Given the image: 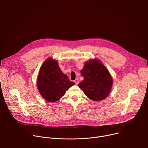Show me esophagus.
<instances>
[{
    "label": "esophagus",
    "mask_w": 148,
    "mask_h": 148,
    "mask_svg": "<svg viewBox=\"0 0 148 148\" xmlns=\"http://www.w3.org/2000/svg\"><path fill=\"white\" fill-rule=\"evenodd\" d=\"M74 82L75 83V84H77H77L79 83V80H78V78H76V79L74 80Z\"/></svg>",
    "instance_id": "34e87169"
}]
</instances>
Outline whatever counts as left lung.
Wrapping results in <instances>:
<instances>
[{
	"label": "left lung",
	"mask_w": 148,
	"mask_h": 148,
	"mask_svg": "<svg viewBox=\"0 0 148 148\" xmlns=\"http://www.w3.org/2000/svg\"><path fill=\"white\" fill-rule=\"evenodd\" d=\"M81 74L84 79L78 86L88 98L99 101L109 95L113 79L108 69L100 60L94 58L87 61Z\"/></svg>",
	"instance_id": "1"
}]
</instances>
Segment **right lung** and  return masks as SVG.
Wrapping results in <instances>:
<instances>
[{
  "instance_id": "1",
  "label": "right lung",
  "mask_w": 148,
  "mask_h": 148,
  "mask_svg": "<svg viewBox=\"0 0 148 148\" xmlns=\"http://www.w3.org/2000/svg\"><path fill=\"white\" fill-rule=\"evenodd\" d=\"M74 84L70 81L66 74L62 73L57 61L53 58H49L44 61L37 79L39 93L50 102L60 99Z\"/></svg>"
}]
</instances>
